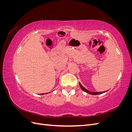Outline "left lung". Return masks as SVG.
I'll return each mask as SVG.
<instances>
[{"label":"left lung","mask_w":132,"mask_h":132,"mask_svg":"<svg viewBox=\"0 0 132 132\" xmlns=\"http://www.w3.org/2000/svg\"><path fill=\"white\" fill-rule=\"evenodd\" d=\"M79 85H80V86L81 89L84 91H85V92H86V93H88V94H91V95H99V94H103V93H105V92H106V91H103V92H92V91H90L88 90H87L86 89H85L84 87H83L81 85V84L80 82H79Z\"/></svg>","instance_id":"obj_1"}]
</instances>
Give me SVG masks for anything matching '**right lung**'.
<instances>
[{
	"instance_id": "1",
	"label": "right lung",
	"mask_w": 132,
	"mask_h": 132,
	"mask_svg": "<svg viewBox=\"0 0 132 132\" xmlns=\"http://www.w3.org/2000/svg\"><path fill=\"white\" fill-rule=\"evenodd\" d=\"M41 95H42V94H41Z\"/></svg>"
}]
</instances>
